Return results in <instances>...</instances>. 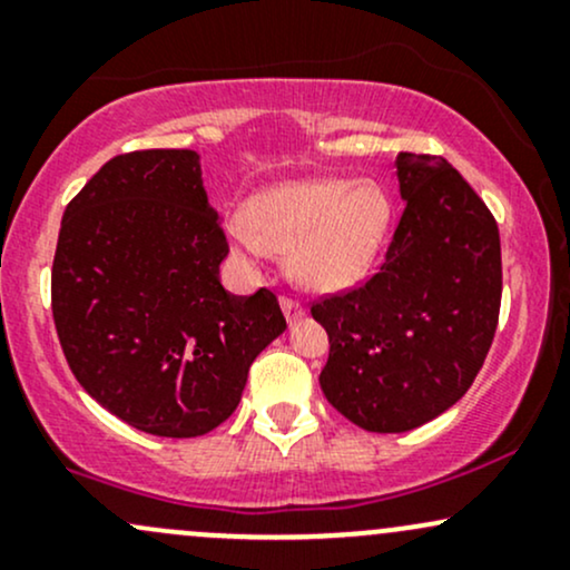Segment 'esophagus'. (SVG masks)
<instances>
[{"label": "esophagus", "mask_w": 570, "mask_h": 570, "mask_svg": "<svg viewBox=\"0 0 570 570\" xmlns=\"http://www.w3.org/2000/svg\"><path fill=\"white\" fill-rule=\"evenodd\" d=\"M281 307H284V316H286V322H289V324L305 316V307L299 305V299L289 297V294H284V297H281Z\"/></svg>", "instance_id": "1"}]
</instances>
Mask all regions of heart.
Segmentation results:
<instances>
[{
  "mask_svg": "<svg viewBox=\"0 0 570 570\" xmlns=\"http://www.w3.org/2000/svg\"><path fill=\"white\" fill-rule=\"evenodd\" d=\"M389 222L391 200L377 181L322 176L265 189L252 206L227 219V238L254 263L289 254V273L297 284L335 292L372 265Z\"/></svg>",
  "mask_w": 570,
  "mask_h": 570,
  "instance_id": "b5f03b06",
  "label": "heart"
}]
</instances>
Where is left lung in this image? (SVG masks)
Segmentation results:
<instances>
[{
	"mask_svg": "<svg viewBox=\"0 0 570 570\" xmlns=\"http://www.w3.org/2000/svg\"><path fill=\"white\" fill-rule=\"evenodd\" d=\"M404 212L381 267L311 305L330 335L318 383L364 431L399 434L472 389L501 311L499 225L440 155L399 153Z\"/></svg>",
	"mask_w": 570,
	"mask_h": 570,
	"instance_id": "obj_1",
	"label": "left lung"
}]
</instances>
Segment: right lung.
I'll list each match as a JSON object with an SVG mask.
<instances>
[{
	"instance_id": "right-lung-1",
	"label": "right lung",
	"mask_w": 570,
	"mask_h": 570,
	"mask_svg": "<svg viewBox=\"0 0 570 570\" xmlns=\"http://www.w3.org/2000/svg\"><path fill=\"white\" fill-rule=\"evenodd\" d=\"M227 252L193 149L117 155L69 200L50 276L56 332L77 383L128 426L208 434L286 330L271 289L225 292Z\"/></svg>"
}]
</instances>
